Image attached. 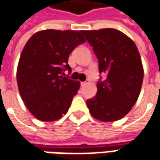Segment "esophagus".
Listing matches in <instances>:
<instances>
[{
  "instance_id": "34e87169",
  "label": "esophagus",
  "mask_w": 160,
  "mask_h": 160,
  "mask_svg": "<svg viewBox=\"0 0 160 160\" xmlns=\"http://www.w3.org/2000/svg\"><path fill=\"white\" fill-rule=\"evenodd\" d=\"M85 85H87V82H86V81H83V82H80V86H81V87H84Z\"/></svg>"
}]
</instances>
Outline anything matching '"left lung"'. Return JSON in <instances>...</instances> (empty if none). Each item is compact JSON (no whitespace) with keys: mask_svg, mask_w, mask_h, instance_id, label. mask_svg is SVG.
<instances>
[{"mask_svg":"<svg viewBox=\"0 0 160 160\" xmlns=\"http://www.w3.org/2000/svg\"><path fill=\"white\" fill-rule=\"evenodd\" d=\"M106 79L97 83L96 96L87 100L92 116L101 121L123 118L134 106L144 77L141 58L135 43L113 28L82 31Z\"/></svg>","mask_w":160,"mask_h":160,"instance_id":"obj_1","label":"left lung"}]
</instances>
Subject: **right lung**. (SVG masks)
I'll use <instances>...</instances> for the list:
<instances>
[{"label": "right lung", "instance_id": "add662e5", "mask_svg": "<svg viewBox=\"0 0 160 160\" xmlns=\"http://www.w3.org/2000/svg\"><path fill=\"white\" fill-rule=\"evenodd\" d=\"M86 41L82 31L47 29L26 43L17 68V84L27 108L41 121H53L66 114L80 82L64 77L71 68L69 54Z\"/></svg>", "mask_w": 160, "mask_h": 160}]
</instances>
